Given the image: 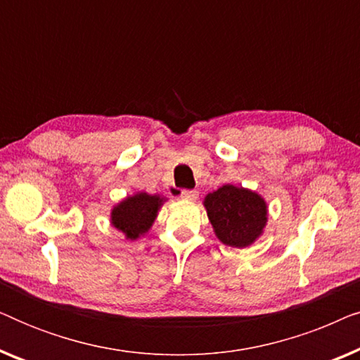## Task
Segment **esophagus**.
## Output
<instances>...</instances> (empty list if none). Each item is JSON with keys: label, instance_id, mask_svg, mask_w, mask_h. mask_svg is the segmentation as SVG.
<instances>
[{"label": "esophagus", "instance_id": "1", "mask_svg": "<svg viewBox=\"0 0 360 360\" xmlns=\"http://www.w3.org/2000/svg\"><path fill=\"white\" fill-rule=\"evenodd\" d=\"M180 198L181 200H188V201H195L198 198V191L196 190H181L180 191Z\"/></svg>", "mask_w": 360, "mask_h": 360}]
</instances>
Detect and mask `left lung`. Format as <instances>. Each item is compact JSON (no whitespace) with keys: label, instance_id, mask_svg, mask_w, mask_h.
<instances>
[{"label":"left lung","instance_id":"8db88e82","mask_svg":"<svg viewBox=\"0 0 360 360\" xmlns=\"http://www.w3.org/2000/svg\"><path fill=\"white\" fill-rule=\"evenodd\" d=\"M203 203L218 239L231 248H248L267 223V205L262 196L243 186L223 185L206 195Z\"/></svg>","mask_w":360,"mask_h":360}]
</instances>
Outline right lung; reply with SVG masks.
<instances>
[{"label":"right lung","instance_id":"1","mask_svg":"<svg viewBox=\"0 0 360 360\" xmlns=\"http://www.w3.org/2000/svg\"><path fill=\"white\" fill-rule=\"evenodd\" d=\"M162 203L164 198L159 195L136 193L134 196H127L112 208L111 224L124 233L127 239L134 240L150 229Z\"/></svg>","mask_w":360,"mask_h":360}]
</instances>
